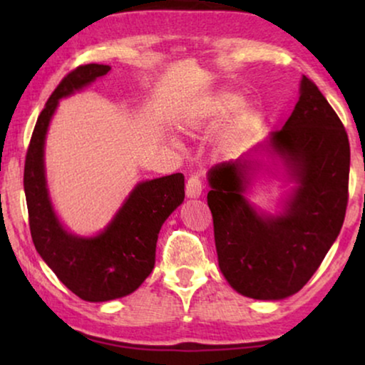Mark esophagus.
<instances>
[{"instance_id": "34e87169", "label": "esophagus", "mask_w": 365, "mask_h": 365, "mask_svg": "<svg viewBox=\"0 0 365 365\" xmlns=\"http://www.w3.org/2000/svg\"><path fill=\"white\" fill-rule=\"evenodd\" d=\"M202 192V181L201 176H191L186 182V196L187 197H199Z\"/></svg>"}]
</instances>
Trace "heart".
Masks as SVG:
<instances>
[{"instance_id": "heart-1", "label": "heart", "mask_w": 365, "mask_h": 365, "mask_svg": "<svg viewBox=\"0 0 365 365\" xmlns=\"http://www.w3.org/2000/svg\"><path fill=\"white\" fill-rule=\"evenodd\" d=\"M242 106V98L237 93L231 91H217L206 96L191 106V109L184 116V124L187 129H199L202 126H209V124H216L222 119L231 116V114ZM251 121V113L249 109L242 108L239 111L237 123L239 126H246Z\"/></svg>"}]
</instances>
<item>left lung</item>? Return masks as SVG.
Here are the masks:
<instances>
[{
  "label": "left lung",
  "instance_id": "8db88e82",
  "mask_svg": "<svg viewBox=\"0 0 365 365\" xmlns=\"http://www.w3.org/2000/svg\"><path fill=\"white\" fill-rule=\"evenodd\" d=\"M279 154L297 182L277 216L254 209L244 191L254 161L216 164L207 174L219 267L242 296L279 301L314 276L344 224L351 148L324 94L302 76L301 96L281 131L261 146Z\"/></svg>",
  "mask_w": 365,
  "mask_h": 365
}]
</instances>
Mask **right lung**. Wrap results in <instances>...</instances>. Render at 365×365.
Masks as SVG:
<instances>
[{"instance_id": "obj_1", "label": "right lung", "mask_w": 365, "mask_h": 365, "mask_svg": "<svg viewBox=\"0 0 365 365\" xmlns=\"http://www.w3.org/2000/svg\"><path fill=\"white\" fill-rule=\"evenodd\" d=\"M109 69L106 64H83L61 79L38 116L24 161L23 182L34 247L59 281L88 302L113 301L141 286L154 267L161 226L184 201V176L176 173L139 182L98 236H74L58 221L44 178L49 121L59 99L88 86Z\"/></svg>"}]
</instances>
